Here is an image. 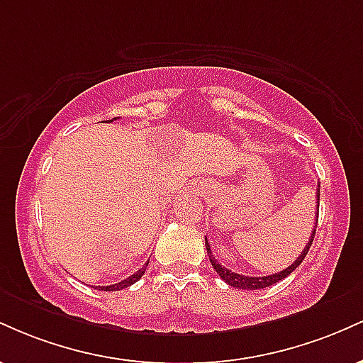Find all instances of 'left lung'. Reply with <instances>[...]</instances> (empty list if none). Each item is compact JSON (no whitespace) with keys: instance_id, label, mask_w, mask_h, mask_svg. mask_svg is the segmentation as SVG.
Returning a JSON list of instances; mask_svg holds the SVG:
<instances>
[{"instance_id":"left-lung-1","label":"left lung","mask_w":363,"mask_h":363,"mask_svg":"<svg viewBox=\"0 0 363 363\" xmlns=\"http://www.w3.org/2000/svg\"><path fill=\"white\" fill-rule=\"evenodd\" d=\"M319 193H320V184L318 186V193H315V198H318V210H315V225H314V228H312V234L309 237V242H307L306 247H303V251L301 252V256H298L297 259H295L294 264H290L289 268H285V269H283V272H278V273H274V274H268V277H245V274H239V273L230 272V269L225 268V266H222L218 261H216V257L213 256V252H211L210 244H208V239L205 237V245H206L208 257H210L211 266H213L215 272L218 273V277L222 278V280L227 283V285L234 286V289H242V290L266 289V286H272V285H274V283H278L280 280H283V278L289 277V274L294 272V269L297 268V266L303 261V257L307 256V252H309V247L312 245V240H314L315 227H318V218H319Z\"/></svg>"}]
</instances>
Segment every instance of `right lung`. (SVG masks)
I'll use <instances>...</instances> for the list:
<instances>
[{"mask_svg": "<svg viewBox=\"0 0 363 363\" xmlns=\"http://www.w3.org/2000/svg\"><path fill=\"white\" fill-rule=\"evenodd\" d=\"M112 121H116V118L114 119H109V123H112ZM147 266H148V262L147 264L143 266V268H140L138 272H136L135 274H131V277L129 278H126V280H123V281H119V283H114V285H104V286H94V289H97V290H104V291H118V290H123V289H128V286H131L133 283H136L140 280L141 277H143L145 274V272H147Z\"/></svg>", "mask_w": 363, "mask_h": 363, "instance_id": "right-lung-1", "label": "right lung"}]
</instances>
